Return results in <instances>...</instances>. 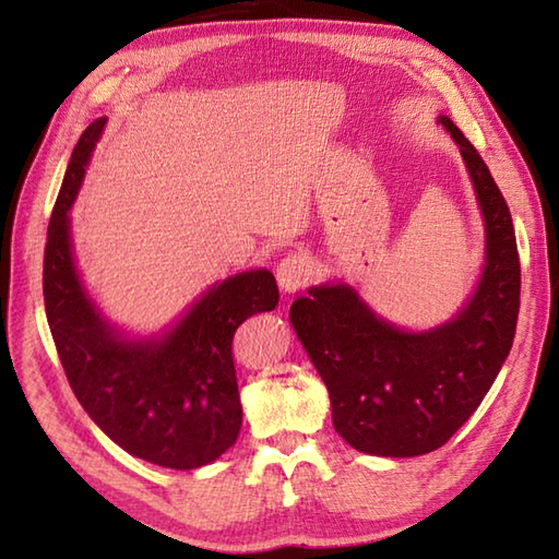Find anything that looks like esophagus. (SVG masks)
Returning a JSON list of instances; mask_svg holds the SVG:
<instances>
[{
    "instance_id": "34e87169",
    "label": "esophagus",
    "mask_w": 559,
    "mask_h": 559,
    "mask_svg": "<svg viewBox=\"0 0 559 559\" xmlns=\"http://www.w3.org/2000/svg\"><path fill=\"white\" fill-rule=\"evenodd\" d=\"M312 271H314V261L310 259V254L290 252L286 259L281 261L278 269H276L278 286L286 290V293L300 290V288L307 286V283H310Z\"/></svg>"
}]
</instances>
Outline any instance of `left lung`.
<instances>
[{
  "label": "left lung",
  "instance_id": "8db88e82",
  "mask_svg": "<svg viewBox=\"0 0 559 559\" xmlns=\"http://www.w3.org/2000/svg\"><path fill=\"white\" fill-rule=\"evenodd\" d=\"M466 163L485 218L478 288L451 322L403 331L346 283L310 288L290 307L295 334L324 379L346 442L374 456H420L449 442L488 394L512 350L521 266L507 201L461 129L439 117Z\"/></svg>",
  "mask_w": 559,
  "mask_h": 559
}]
</instances>
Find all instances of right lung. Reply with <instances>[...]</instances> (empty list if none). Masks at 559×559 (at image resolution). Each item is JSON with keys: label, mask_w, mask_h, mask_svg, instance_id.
<instances>
[{"label": "right lung", "mask_w": 559, "mask_h": 559, "mask_svg": "<svg viewBox=\"0 0 559 559\" xmlns=\"http://www.w3.org/2000/svg\"><path fill=\"white\" fill-rule=\"evenodd\" d=\"M105 122L100 117L81 134L47 225V324L91 420L132 456L192 471L235 444L242 406L233 338L247 317L278 305V286L266 269L237 273L201 295L168 334L144 341L117 334L81 286L67 216Z\"/></svg>", "instance_id": "obj_1"}]
</instances>
